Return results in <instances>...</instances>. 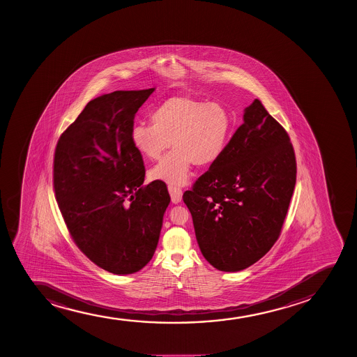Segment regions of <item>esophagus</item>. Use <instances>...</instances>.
<instances>
[{
	"label": "esophagus",
	"instance_id": "esophagus-1",
	"mask_svg": "<svg viewBox=\"0 0 357 357\" xmlns=\"http://www.w3.org/2000/svg\"><path fill=\"white\" fill-rule=\"evenodd\" d=\"M169 194L172 197V201L174 204H178L182 199V189L176 185H169Z\"/></svg>",
	"mask_w": 357,
	"mask_h": 357
}]
</instances>
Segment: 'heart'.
Listing matches in <instances>:
<instances>
[{
    "mask_svg": "<svg viewBox=\"0 0 357 357\" xmlns=\"http://www.w3.org/2000/svg\"><path fill=\"white\" fill-rule=\"evenodd\" d=\"M152 123H135L133 146L149 160H160L151 177L169 185H185L192 165L205 167L222 156L232 128V118L222 103L192 96L168 98L151 113Z\"/></svg>",
    "mask_w": 357,
    "mask_h": 357,
    "instance_id": "heart-1",
    "label": "heart"
}]
</instances>
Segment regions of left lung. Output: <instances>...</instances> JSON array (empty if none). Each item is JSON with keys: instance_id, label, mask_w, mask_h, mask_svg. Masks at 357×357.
Here are the masks:
<instances>
[{"instance_id": "left-lung-1", "label": "left lung", "mask_w": 357, "mask_h": 357, "mask_svg": "<svg viewBox=\"0 0 357 357\" xmlns=\"http://www.w3.org/2000/svg\"><path fill=\"white\" fill-rule=\"evenodd\" d=\"M295 182L289 135L256 98L222 156L183 193L207 262L239 271L262 259L281 234Z\"/></svg>"}]
</instances>
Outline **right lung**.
Segmentation results:
<instances>
[{"label": "right lung", "instance_id": "add662e5", "mask_svg": "<svg viewBox=\"0 0 357 357\" xmlns=\"http://www.w3.org/2000/svg\"><path fill=\"white\" fill-rule=\"evenodd\" d=\"M153 91L95 98L54 150V195L70 237L112 274H133L150 262L170 202L163 181L143 185V157L131 139L135 113Z\"/></svg>", "mask_w": 357, "mask_h": 357}]
</instances>
